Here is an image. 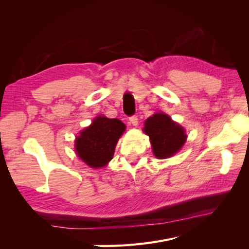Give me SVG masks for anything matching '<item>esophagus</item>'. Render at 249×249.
Masks as SVG:
<instances>
[{
	"label": "esophagus",
	"instance_id": "34e87169",
	"mask_svg": "<svg viewBox=\"0 0 249 249\" xmlns=\"http://www.w3.org/2000/svg\"><path fill=\"white\" fill-rule=\"evenodd\" d=\"M130 123H131L134 126H136V125L138 124V117H137L136 115L131 116V117H130Z\"/></svg>",
	"mask_w": 249,
	"mask_h": 249
}]
</instances>
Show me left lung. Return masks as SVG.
Segmentation results:
<instances>
[{
	"label": "left lung",
	"instance_id": "1",
	"mask_svg": "<svg viewBox=\"0 0 249 249\" xmlns=\"http://www.w3.org/2000/svg\"><path fill=\"white\" fill-rule=\"evenodd\" d=\"M143 131L149 136L154 155L158 159H166L177 154L187 139L184 127L163 112L148 117Z\"/></svg>",
	"mask_w": 249,
	"mask_h": 249
}]
</instances>
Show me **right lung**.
Here are the masks:
<instances>
[{
  "label": "right lung",
  "mask_w": 249,
  "mask_h": 249,
  "mask_svg": "<svg viewBox=\"0 0 249 249\" xmlns=\"http://www.w3.org/2000/svg\"><path fill=\"white\" fill-rule=\"evenodd\" d=\"M124 130L125 125L119 119L97 116L76 138V153L91 168L106 166L112 160L116 143Z\"/></svg>",
  "instance_id": "1"
}]
</instances>
